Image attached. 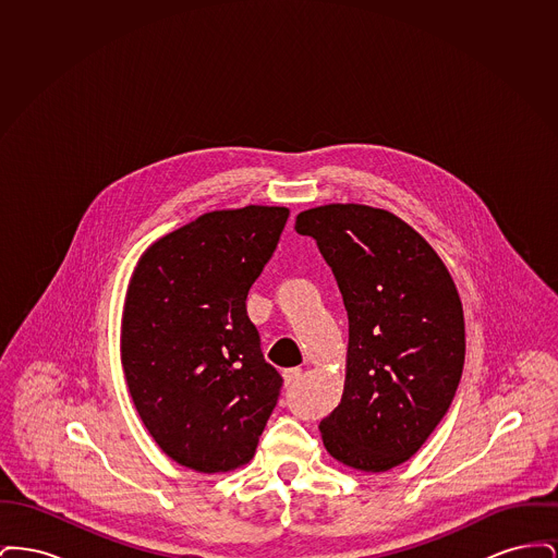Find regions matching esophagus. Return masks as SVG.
<instances>
[{
    "label": "esophagus",
    "instance_id": "1",
    "mask_svg": "<svg viewBox=\"0 0 558 558\" xmlns=\"http://www.w3.org/2000/svg\"><path fill=\"white\" fill-rule=\"evenodd\" d=\"M301 376H303L301 368H289V371H284V383H287V387H294V385L301 380Z\"/></svg>",
    "mask_w": 558,
    "mask_h": 558
}]
</instances>
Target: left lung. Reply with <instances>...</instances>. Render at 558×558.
<instances>
[{"instance_id":"8db88e82","label":"left lung","mask_w":558,"mask_h":558,"mask_svg":"<svg viewBox=\"0 0 558 558\" xmlns=\"http://www.w3.org/2000/svg\"><path fill=\"white\" fill-rule=\"evenodd\" d=\"M343 296L345 391L322 418L326 450L383 473L412 458L441 423L464 366V316L450 271L416 230L366 205L299 213Z\"/></svg>"}]
</instances>
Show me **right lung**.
<instances>
[{
	"instance_id": "1",
	"label": "right lung",
	"mask_w": 558,
	"mask_h": 558,
	"mask_svg": "<svg viewBox=\"0 0 558 558\" xmlns=\"http://www.w3.org/2000/svg\"><path fill=\"white\" fill-rule=\"evenodd\" d=\"M287 219L284 207L205 213L133 271L121 324L133 405L160 450L198 473L246 464L280 398L246 294Z\"/></svg>"
}]
</instances>
